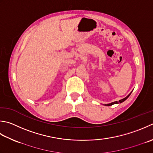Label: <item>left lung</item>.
<instances>
[{
	"mask_svg": "<svg viewBox=\"0 0 153 153\" xmlns=\"http://www.w3.org/2000/svg\"><path fill=\"white\" fill-rule=\"evenodd\" d=\"M131 94H128V95H127V96L126 97H125V98H123V99H122V100H119V101H115V102H113V103H109V104H106L105 105L106 106H110V105H113V104H116V103H122V102H123V101H125V100H127V99L128 97H129V95H131Z\"/></svg>",
	"mask_w": 153,
	"mask_h": 153,
	"instance_id": "left-lung-1",
	"label": "left lung"
}]
</instances>
